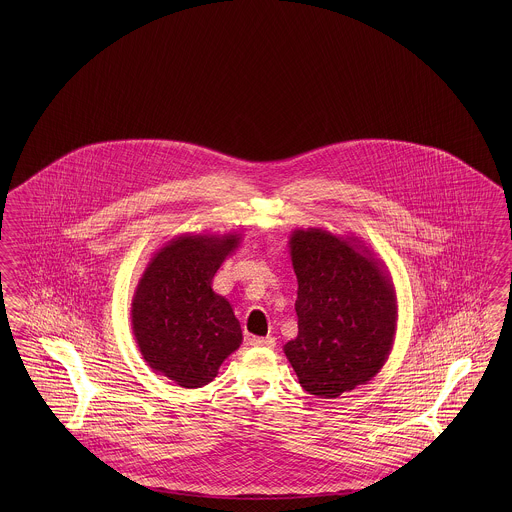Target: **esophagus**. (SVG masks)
Here are the masks:
<instances>
[{
  "label": "esophagus",
  "mask_w": 512,
  "mask_h": 512,
  "mask_svg": "<svg viewBox=\"0 0 512 512\" xmlns=\"http://www.w3.org/2000/svg\"><path fill=\"white\" fill-rule=\"evenodd\" d=\"M249 345H253V347H274L276 345V340L274 338H270V336H266V338H259V336H249L248 338Z\"/></svg>",
  "instance_id": "1"
}]
</instances>
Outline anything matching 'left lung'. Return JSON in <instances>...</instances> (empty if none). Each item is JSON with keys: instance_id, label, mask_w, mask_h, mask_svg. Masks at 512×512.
<instances>
[{"instance_id": "8db88e82", "label": "left lung", "mask_w": 512, "mask_h": 512, "mask_svg": "<svg viewBox=\"0 0 512 512\" xmlns=\"http://www.w3.org/2000/svg\"><path fill=\"white\" fill-rule=\"evenodd\" d=\"M298 336L283 345L298 383L332 400L372 381L394 345L398 304L383 261L355 236L295 229Z\"/></svg>"}]
</instances>
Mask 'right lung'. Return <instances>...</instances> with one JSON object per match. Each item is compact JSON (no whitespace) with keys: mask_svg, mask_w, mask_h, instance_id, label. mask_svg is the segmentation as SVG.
Wrapping results in <instances>:
<instances>
[{"mask_svg":"<svg viewBox=\"0 0 512 512\" xmlns=\"http://www.w3.org/2000/svg\"><path fill=\"white\" fill-rule=\"evenodd\" d=\"M240 234L186 233L169 240L146 266L131 302L140 355L159 375L201 388L242 343L233 306L212 289Z\"/></svg>","mask_w":512,"mask_h":512,"instance_id":"obj_1","label":"right lung"}]
</instances>
